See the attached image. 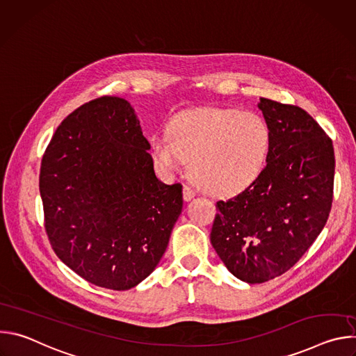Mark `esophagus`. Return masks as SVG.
Here are the masks:
<instances>
[{"label":"esophagus","mask_w":356,"mask_h":356,"mask_svg":"<svg viewBox=\"0 0 356 356\" xmlns=\"http://www.w3.org/2000/svg\"><path fill=\"white\" fill-rule=\"evenodd\" d=\"M194 195H195V191H194L190 186L184 184V186H183V198H184L186 201H190Z\"/></svg>","instance_id":"1"}]
</instances>
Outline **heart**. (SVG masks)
I'll use <instances>...</instances> for the list:
<instances>
[{
    "mask_svg": "<svg viewBox=\"0 0 356 356\" xmlns=\"http://www.w3.org/2000/svg\"><path fill=\"white\" fill-rule=\"evenodd\" d=\"M270 129L255 113L201 108L177 114L169 134L152 139L155 159L176 170L188 163L191 179L210 193L229 194L249 186L262 172Z\"/></svg>",
    "mask_w": 356,
    "mask_h": 356,
    "instance_id": "b5f03b06",
    "label": "heart"
}]
</instances>
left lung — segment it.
<instances>
[{
  "mask_svg": "<svg viewBox=\"0 0 356 356\" xmlns=\"http://www.w3.org/2000/svg\"><path fill=\"white\" fill-rule=\"evenodd\" d=\"M270 129L266 165L245 190L217 201L211 243L228 270L255 284L286 273L323 231L332 206L331 138L302 108L261 98Z\"/></svg>",
  "mask_w": 356,
  "mask_h": 356,
  "instance_id": "1",
  "label": "left lung"
}]
</instances>
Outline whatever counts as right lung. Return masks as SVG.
<instances>
[{"label":"right lung","mask_w":356,"mask_h":356,"mask_svg":"<svg viewBox=\"0 0 356 356\" xmlns=\"http://www.w3.org/2000/svg\"><path fill=\"white\" fill-rule=\"evenodd\" d=\"M150 145L127 99L103 95L67 115L42 158L44 231L58 258L87 282L128 290L168 248L181 184L158 180Z\"/></svg>","instance_id":"obj_1"}]
</instances>
